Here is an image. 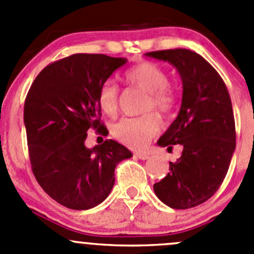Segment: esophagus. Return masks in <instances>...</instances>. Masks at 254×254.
<instances>
[{
    "instance_id": "obj_1",
    "label": "esophagus",
    "mask_w": 254,
    "mask_h": 254,
    "mask_svg": "<svg viewBox=\"0 0 254 254\" xmlns=\"http://www.w3.org/2000/svg\"><path fill=\"white\" fill-rule=\"evenodd\" d=\"M135 156H136L137 158H140V160H147L150 156H148V153L146 152H141V151H139V152H135Z\"/></svg>"
}]
</instances>
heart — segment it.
I'll use <instances>...</instances> for the list:
<instances>
[{"label":"heart","mask_w":254,"mask_h":254,"mask_svg":"<svg viewBox=\"0 0 254 254\" xmlns=\"http://www.w3.org/2000/svg\"><path fill=\"white\" fill-rule=\"evenodd\" d=\"M124 81L127 86L145 92L143 111H156L170 114L175 109L177 96L168 86V75L152 63H140L125 71ZM99 108L107 115H115L119 107V88L112 82H106L99 88ZM161 123L157 115L146 114L139 118H124L113 127V135L129 147L140 148L147 143L160 130Z\"/></svg>","instance_id":"1"}]
</instances>
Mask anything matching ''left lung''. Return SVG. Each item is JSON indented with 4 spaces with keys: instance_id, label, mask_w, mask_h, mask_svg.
<instances>
[{
    "instance_id": "1",
    "label": "left lung",
    "mask_w": 254,
    "mask_h": 254,
    "mask_svg": "<svg viewBox=\"0 0 254 254\" xmlns=\"http://www.w3.org/2000/svg\"><path fill=\"white\" fill-rule=\"evenodd\" d=\"M146 55L172 64L183 83L178 117L157 142L168 148L181 143L183 151L153 190L172 209H190L211 198L229 171L236 147L231 98L221 76L195 51L170 49Z\"/></svg>"
}]
</instances>
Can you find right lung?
<instances>
[{"mask_svg": "<svg viewBox=\"0 0 254 254\" xmlns=\"http://www.w3.org/2000/svg\"><path fill=\"white\" fill-rule=\"evenodd\" d=\"M127 59L73 54L40 71L24 102V124L33 175L61 205L87 210L101 204L114 186V170L131 157L114 140L87 148L88 129L108 135L101 122L99 88Z\"/></svg>", "mask_w": 254, "mask_h": 254, "instance_id": "1", "label": "right lung"}]
</instances>
